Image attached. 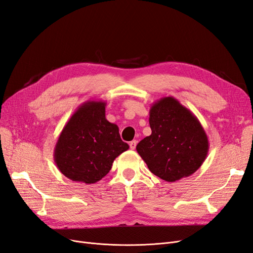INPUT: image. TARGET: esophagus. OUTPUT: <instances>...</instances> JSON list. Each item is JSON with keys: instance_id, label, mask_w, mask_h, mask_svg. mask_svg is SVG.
Returning a JSON list of instances; mask_svg holds the SVG:
<instances>
[{"instance_id": "1", "label": "esophagus", "mask_w": 253, "mask_h": 253, "mask_svg": "<svg viewBox=\"0 0 253 253\" xmlns=\"http://www.w3.org/2000/svg\"><path fill=\"white\" fill-rule=\"evenodd\" d=\"M136 145H137V141L136 140H133V141H130L129 142V148L130 149H135L136 148Z\"/></svg>"}]
</instances>
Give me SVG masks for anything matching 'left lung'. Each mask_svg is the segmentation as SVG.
Instances as JSON below:
<instances>
[{
	"instance_id": "1",
	"label": "left lung",
	"mask_w": 253,
	"mask_h": 253,
	"mask_svg": "<svg viewBox=\"0 0 253 253\" xmlns=\"http://www.w3.org/2000/svg\"><path fill=\"white\" fill-rule=\"evenodd\" d=\"M151 135L136 149L148 169L166 181L193 174L209 153V139L197 117L172 96L162 97L149 110Z\"/></svg>"
}]
</instances>
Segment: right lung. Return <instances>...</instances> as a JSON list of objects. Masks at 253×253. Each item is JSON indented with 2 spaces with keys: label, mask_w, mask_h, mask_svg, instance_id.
<instances>
[{
  "label": "right lung",
  "mask_w": 253,
  "mask_h": 253,
  "mask_svg": "<svg viewBox=\"0 0 253 253\" xmlns=\"http://www.w3.org/2000/svg\"><path fill=\"white\" fill-rule=\"evenodd\" d=\"M128 147L121 140L118 126L106 119V103L87 100L64 126L54 161L67 178L94 184L108 174L114 160Z\"/></svg>",
  "instance_id": "right-lung-1"
}]
</instances>
